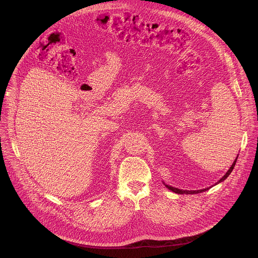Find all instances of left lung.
Instances as JSON below:
<instances>
[{
    "instance_id": "obj_1",
    "label": "left lung",
    "mask_w": 258,
    "mask_h": 258,
    "mask_svg": "<svg viewBox=\"0 0 258 258\" xmlns=\"http://www.w3.org/2000/svg\"><path fill=\"white\" fill-rule=\"evenodd\" d=\"M238 156H239V154H238ZM238 156L236 157V159H235V161L233 162V164H232V166L230 167V169L226 172V174L220 178L215 185H217L218 182H220V181H223V180H225L230 174H231V172H232V170L234 169V167H235V164H236V162H237V159H238ZM165 185V187L168 189V190H170V191H172V192H174V193H176V194H198V193H202V192H205V191H207V190H209V188H211V187H209V188H206V189H202V190H196V191H189V190H180V189H177V188H174V187H171V186H168V185H166V183H164Z\"/></svg>"
}]
</instances>
